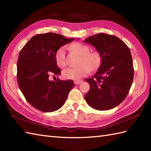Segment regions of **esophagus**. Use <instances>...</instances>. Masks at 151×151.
<instances>
[{
    "instance_id": "34e87169",
    "label": "esophagus",
    "mask_w": 151,
    "mask_h": 151,
    "mask_svg": "<svg viewBox=\"0 0 151 151\" xmlns=\"http://www.w3.org/2000/svg\"><path fill=\"white\" fill-rule=\"evenodd\" d=\"M81 82H82V80H75V81H74V83H75V85H78V84L80 83H81Z\"/></svg>"
}]
</instances>
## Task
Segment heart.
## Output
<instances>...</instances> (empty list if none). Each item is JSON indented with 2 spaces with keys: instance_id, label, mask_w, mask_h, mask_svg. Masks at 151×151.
<instances>
[{
  "instance_id": "heart-1",
  "label": "heart",
  "mask_w": 151,
  "mask_h": 151,
  "mask_svg": "<svg viewBox=\"0 0 151 151\" xmlns=\"http://www.w3.org/2000/svg\"><path fill=\"white\" fill-rule=\"evenodd\" d=\"M71 48L81 56L78 64L76 68H70L62 71V76L66 79L78 80L88 75L91 71H94L99 67L101 62V56L99 52L90 51V47L87 45L80 42L71 44ZM56 61L60 68H64L65 62V47H60L56 53Z\"/></svg>"
}]
</instances>
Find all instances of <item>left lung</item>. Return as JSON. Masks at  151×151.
Wrapping results in <instances>:
<instances>
[{"mask_svg": "<svg viewBox=\"0 0 151 151\" xmlns=\"http://www.w3.org/2000/svg\"><path fill=\"white\" fill-rule=\"evenodd\" d=\"M92 44L101 56V64L96 74L85 79L90 89L85 99L89 106L99 111L113 109L127 96L134 78L130 50L117 37L104 33L84 40Z\"/></svg>", "mask_w": 151, "mask_h": 151, "instance_id": "8db88e82", "label": "left lung"}]
</instances>
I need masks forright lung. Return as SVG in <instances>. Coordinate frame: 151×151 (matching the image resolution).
I'll use <instances>...</instances> for the list:
<instances>
[{"label":"right lung","mask_w":151,"mask_h":151,"mask_svg":"<svg viewBox=\"0 0 151 151\" xmlns=\"http://www.w3.org/2000/svg\"><path fill=\"white\" fill-rule=\"evenodd\" d=\"M75 40L54 33L38 34L20 51L17 61V82L26 100L37 109L53 112L62 107L75 86L73 80H50L60 75L56 53Z\"/></svg>","instance_id":"add662e5"}]
</instances>
